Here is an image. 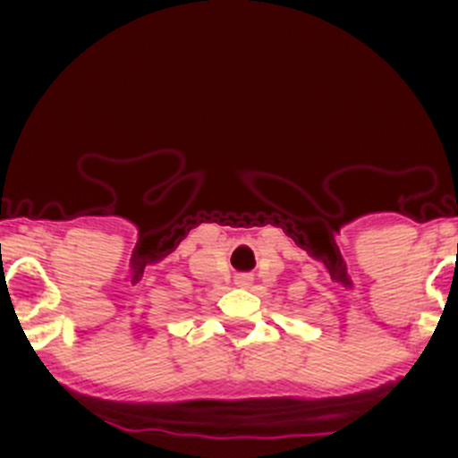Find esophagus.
<instances>
[{"label":"esophagus","instance_id":"1","mask_svg":"<svg viewBox=\"0 0 458 458\" xmlns=\"http://www.w3.org/2000/svg\"><path fill=\"white\" fill-rule=\"evenodd\" d=\"M252 284V279L248 275H242V276H237V285H242V288H248V285Z\"/></svg>","mask_w":458,"mask_h":458}]
</instances>
